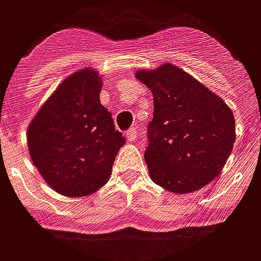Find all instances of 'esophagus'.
Masks as SVG:
<instances>
[{
	"label": "esophagus",
	"instance_id": "34e87169",
	"mask_svg": "<svg viewBox=\"0 0 261 261\" xmlns=\"http://www.w3.org/2000/svg\"><path fill=\"white\" fill-rule=\"evenodd\" d=\"M137 137H138L137 127H130V129L126 132V138H127V141H129V142H135V141H137Z\"/></svg>",
	"mask_w": 261,
	"mask_h": 261
}]
</instances>
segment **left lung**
<instances>
[{"instance_id":"8db88e82","label":"left lung","mask_w":261,"mask_h":261,"mask_svg":"<svg viewBox=\"0 0 261 261\" xmlns=\"http://www.w3.org/2000/svg\"><path fill=\"white\" fill-rule=\"evenodd\" d=\"M154 97L145 162L151 179L187 194L220 173L235 142V119L226 102L173 64L139 70Z\"/></svg>"}]
</instances>
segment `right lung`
I'll return each instance as SVG.
<instances>
[{
  "mask_svg": "<svg viewBox=\"0 0 261 261\" xmlns=\"http://www.w3.org/2000/svg\"><path fill=\"white\" fill-rule=\"evenodd\" d=\"M101 77L85 69L73 73L33 117L28 145L48 185L67 197H85L110 176L126 142L111 113L99 102Z\"/></svg>",
  "mask_w": 261,
  "mask_h": 261,
  "instance_id": "right-lung-1",
  "label": "right lung"
}]
</instances>
